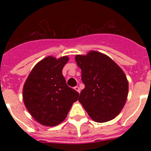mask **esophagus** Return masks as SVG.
Returning a JSON list of instances; mask_svg holds the SVG:
<instances>
[{"mask_svg":"<svg viewBox=\"0 0 151 151\" xmlns=\"http://www.w3.org/2000/svg\"><path fill=\"white\" fill-rule=\"evenodd\" d=\"M74 89L77 92H78V93H80V88H78V86H76V87L74 88Z\"/></svg>","mask_w":151,"mask_h":151,"instance_id":"1","label":"esophagus"}]
</instances>
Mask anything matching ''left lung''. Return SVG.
Here are the masks:
<instances>
[{
    "label": "left lung",
    "mask_w": 151,
    "mask_h": 151,
    "mask_svg": "<svg viewBox=\"0 0 151 151\" xmlns=\"http://www.w3.org/2000/svg\"><path fill=\"white\" fill-rule=\"evenodd\" d=\"M75 59L85 84L78 101L95 122L112 120L127 99L129 83L124 72L111 58L100 52L91 50L87 55H76Z\"/></svg>",
    "instance_id": "obj_1"
}]
</instances>
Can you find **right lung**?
<instances>
[{"label":"right lung","mask_w":151,"mask_h":151,"mask_svg":"<svg viewBox=\"0 0 151 151\" xmlns=\"http://www.w3.org/2000/svg\"><path fill=\"white\" fill-rule=\"evenodd\" d=\"M66 56L47 57L36 64L24 84L22 97L26 109L38 122L55 126L66 119L78 93L66 85L62 74Z\"/></svg>","instance_id":"1"}]
</instances>
